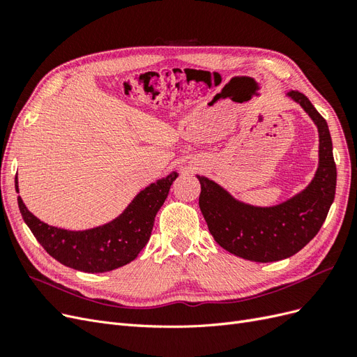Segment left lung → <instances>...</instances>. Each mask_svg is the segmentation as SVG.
I'll use <instances>...</instances> for the list:
<instances>
[{
    "label": "left lung",
    "instance_id": "8db88e82",
    "mask_svg": "<svg viewBox=\"0 0 357 357\" xmlns=\"http://www.w3.org/2000/svg\"><path fill=\"white\" fill-rule=\"evenodd\" d=\"M287 98L299 104L319 132V164L308 185L275 205H253L235 198L214 180L201 183L199 208L214 241L229 253L253 262H275L304 248L320 231L335 198L337 167L325 119L304 93L290 91Z\"/></svg>",
    "mask_w": 357,
    "mask_h": 357
}]
</instances>
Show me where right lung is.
Masks as SVG:
<instances>
[{
	"instance_id": "right-lung-1",
	"label": "right lung",
	"mask_w": 357,
	"mask_h": 357,
	"mask_svg": "<svg viewBox=\"0 0 357 357\" xmlns=\"http://www.w3.org/2000/svg\"><path fill=\"white\" fill-rule=\"evenodd\" d=\"M177 177L178 172L171 171L165 177L150 183L117 218L84 231L50 226L36 218L20 197H17V204L31 232L58 262L83 273H107L132 262L146 247L156 213L164 205L172 181ZM15 188L19 192L17 177Z\"/></svg>"
}]
</instances>
